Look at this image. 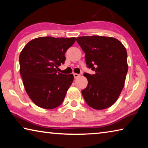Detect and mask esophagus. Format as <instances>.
I'll return each instance as SVG.
<instances>
[{
	"label": "esophagus",
	"mask_w": 148,
	"mask_h": 148,
	"mask_svg": "<svg viewBox=\"0 0 148 148\" xmlns=\"http://www.w3.org/2000/svg\"><path fill=\"white\" fill-rule=\"evenodd\" d=\"M74 78H77V77L79 76V74H76V73H74Z\"/></svg>",
	"instance_id": "1"
}]
</instances>
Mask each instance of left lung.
<instances>
[{"label": "left lung", "instance_id": "8db88e82", "mask_svg": "<svg viewBox=\"0 0 148 148\" xmlns=\"http://www.w3.org/2000/svg\"><path fill=\"white\" fill-rule=\"evenodd\" d=\"M76 41L86 53L88 84L82 92L86 103L95 110L113 105L124 87L128 71L127 53L121 42L108 36H80Z\"/></svg>", "mask_w": 148, "mask_h": 148}]
</instances>
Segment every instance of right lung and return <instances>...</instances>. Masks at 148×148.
<instances>
[{
  "mask_svg": "<svg viewBox=\"0 0 148 148\" xmlns=\"http://www.w3.org/2000/svg\"><path fill=\"white\" fill-rule=\"evenodd\" d=\"M75 41V37H39L27 43L20 53V74L25 89L32 101L42 108H55L64 101L74 76L57 69L64 63V54Z\"/></svg>",
  "mask_w": 148,
  "mask_h": 148,
  "instance_id": "obj_1",
  "label": "right lung"
}]
</instances>
